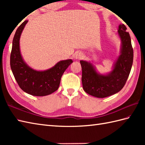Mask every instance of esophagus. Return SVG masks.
I'll return each instance as SVG.
<instances>
[{"mask_svg": "<svg viewBox=\"0 0 145 145\" xmlns=\"http://www.w3.org/2000/svg\"><path fill=\"white\" fill-rule=\"evenodd\" d=\"M84 58V55L83 53H81V52L76 54V55H75V58L76 60H81V59H83Z\"/></svg>", "mask_w": 145, "mask_h": 145, "instance_id": "esophagus-1", "label": "esophagus"}]
</instances>
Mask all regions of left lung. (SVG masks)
<instances>
[{"instance_id": "obj_1", "label": "left lung", "mask_w": 145, "mask_h": 145, "mask_svg": "<svg viewBox=\"0 0 145 145\" xmlns=\"http://www.w3.org/2000/svg\"><path fill=\"white\" fill-rule=\"evenodd\" d=\"M127 27L120 24L116 33L121 40L120 55L110 72L101 74L90 61L80 60L83 88L97 98H105L118 93L124 87L130 75L133 61V50Z\"/></svg>"}]
</instances>
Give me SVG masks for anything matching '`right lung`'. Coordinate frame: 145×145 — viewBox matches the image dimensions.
<instances>
[{"label":"right lung","instance_id":"1","mask_svg":"<svg viewBox=\"0 0 145 145\" xmlns=\"http://www.w3.org/2000/svg\"><path fill=\"white\" fill-rule=\"evenodd\" d=\"M28 20H25L17 29L12 42L10 67L20 88L33 96L44 97L58 90L65 71L73 63L72 59L61 60L54 67L45 70H37L24 61L20 49V39Z\"/></svg>","mask_w":145,"mask_h":145}]
</instances>
